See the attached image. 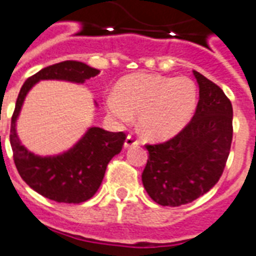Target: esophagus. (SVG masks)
Instances as JSON below:
<instances>
[{
  "label": "esophagus",
  "instance_id": "34e87169",
  "mask_svg": "<svg viewBox=\"0 0 256 256\" xmlns=\"http://www.w3.org/2000/svg\"><path fill=\"white\" fill-rule=\"evenodd\" d=\"M139 144V140L136 138H135L134 135H128L126 136V140H124V147L126 148H128V147H132V146H138Z\"/></svg>",
  "mask_w": 256,
  "mask_h": 256
}]
</instances>
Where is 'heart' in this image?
Returning <instances> with one entry per match:
<instances>
[{"label": "heart", "instance_id": "b5f03b06", "mask_svg": "<svg viewBox=\"0 0 256 256\" xmlns=\"http://www.w3.org/2000/svg\"><path fill=\"white\" fill-rule=\"evenodd\" d=\"M110 116L128 124L139 114V128L151 139L178 134L190 121L197 105V86L189 78L132 74L118 81L106 101Z\"/></svg>", "mask_w": 256, "mask_h": 256}]
</instances>
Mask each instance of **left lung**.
<instances>
[{
	"mask_svg": "<svg viewBox=\"0 0 256 256\" xmlns=\"http://www.w3.org/2000/svg\"><path fill=\"white\" fill-rule=\"evenodd\" d=\"M200 100L182 132L148 151L143 186L163 206L192 202L217 184L225 170L232 140V106L220 86L193 70Z\"/></svg>",
	"mask_w": 256,
	"mask_h": 256,
	"instance_id": "left-lung-1",
	"label": "left lung"
}]
</instances>
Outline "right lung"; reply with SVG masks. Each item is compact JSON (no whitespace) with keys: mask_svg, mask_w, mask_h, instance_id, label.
<instances>
[{"mask_svg":"<svg viewBox=\"0 0 256 256\" xmlns=\"http://www.w3.org/2000/svg\"><path fill=\"white\" fill-rule=\"evenodd\" d=\"M98 72L76 60L52 64L27 78L16 98L10 126V144L16 171L35 192L56 202L80 204L94 196L109 162L121 152L126 134L90 128L70 151L58 156L42 158L20 144L16 132V121L27 92L39 80L55 78L84 82Z\"/></svg>","mask_w":256,"mask_h":256,"instance_id":"right-lung-1","label":"right lung"}]
</instances>
